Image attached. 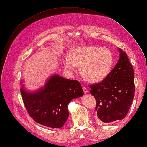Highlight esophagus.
Masks as SVG:
<instances>
[{
	"label": "esophagus",
	"mask_w": 147,
	"mask_h": 147,
	"mask_svg": "<svg viewBox=\"0 0 147 147\" xmlns=\"http://www.w3.org/2000/svg\"><path fill=\"white\" fill-rule=\"evenodd\" d=\"M83 92H84V94H87V93L88 92V90H87V89H86V88L83 87Z\"/></svg>",
	"instance_id": "34e87169"
}]
</instances>
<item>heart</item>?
Returning a JSON list of instances; mask_svg holds the SVG:
<instances>
[{"instance_id": "obj_1", "label": "heart", "mask_w": 147, "mask_h": 147, "mask_svg": "<svg viewBox=\"0 0 147 147\" xmlns=\"http://www.w3.org/2000/svg\"><path fill=\"white\" fill-rule=\"evenodd\" d=\"M69 56L63 57L65 69L74 72L81 67L82 77L89 83H98L108 77L114 63V55L109 48L96 45H82L73 48Z\"/></svg>"}]
</instances>
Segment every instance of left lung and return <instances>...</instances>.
Segmentation results:
<instances>
[{
  "label": "left lung",
  "mask_w": 147,
  "mask_h": 147,
  "mask_svg": "<svg viewBox=\"0 0 147 147\" xmlns=\"http://www.w3.org/2000/svg\"><path fill=\"white\" fill-rule=\"evenodd\" d=\"M118 51V61L108 77L90 86L96 100L97 117L104 123L123 119L134 99V71L126 53L121 48Z\"/></svg>",
  "instance_id": "1"
}]
</instances>
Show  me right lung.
<instances>
[{
    "label": "right lung",
    "instance_id": "obj_1",
    "mask_svg": "<svg viewBox=\"0 0 147 147\" xmlns=\"http://www.w3.org/2000/svg\"><path fill=\"white\" fill-rule=\"evenodd\" d=\"M21 80L20 89L28 112L35 121L48 127H62L69 117L68 105L72 99L83 96L80 83L58 74L49 77L44 86L31 91Z\"/></svg>",
    "mask_w": 147,
    "mask_h": 147
}]
</instances>
